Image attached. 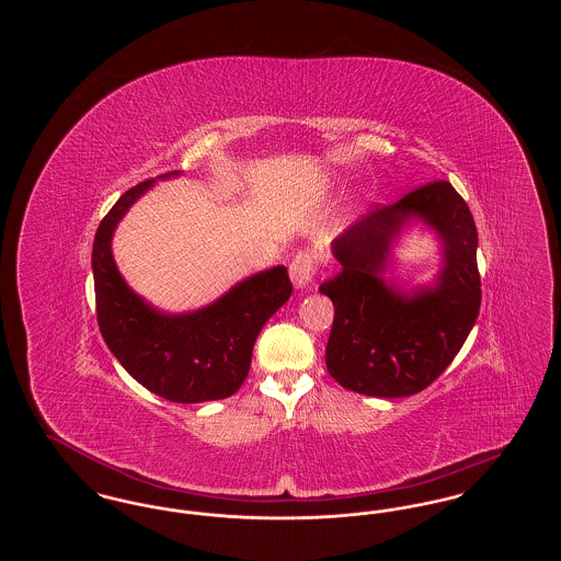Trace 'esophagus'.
I'll return each instance as SVG.
<instances>
[{"mask_svg": "<svg viewBox=\"0 0 561 561\" xmlns=\"http://www.w3.org/2000/svg\"><path fill=\"white\" fill-rule=\"evenodd\" d=\"M316 277V256L309 250H300L296 252V256L290 263V279H293L294 288H305L313 282Z\"/></svg>", "mask_w": 561, "mask_h": 561, "instance_id": "obj_1", "label": "esophagus"}]
</instances>
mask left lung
Segmentation results:
<instances>
[{"mask_svg":"<svg viewBox=\"0 0 561 561\" xmlns=\"http://www.w3.org/2000/svg\"><path fill=\"white\" fill-rule=\"evenodd\" d=\"M412 217L438 233L445 267L433 289L405 295L381 273L390 243ZM332 252L343 268L320 286L334 305L328 373L362 396L421 393L450 366L480 316L478 229L469 206L450 183H428L357 220L332 241Z\"/></svg>","mask_w":561,"mask_h":561,"instance_id":"left-lung-1","label":"left lung"}]
</instances>
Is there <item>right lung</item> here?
<instances>
[{"label": "right lung", "instance_id": "add662e5", "mask_svg": "<svg viewBox=\"0 0 561 561\" xmlns=\"http://www.w3.org/2000/svg\"><path fill=\"white\" fill-rule=\"evenodd\" d=\"M179 174L168 172L160 179ZM153 183L151 179L128 188L94 236L99 328L117 362L151 393L176 403L225 400L243 385L265 321L293 294L288 268L261 271L193 313L170 316L153 309L128 288L111 254L117 222Z\"/></svg>", "mask_w": 561, "mask_h": 561}]
</instances>
